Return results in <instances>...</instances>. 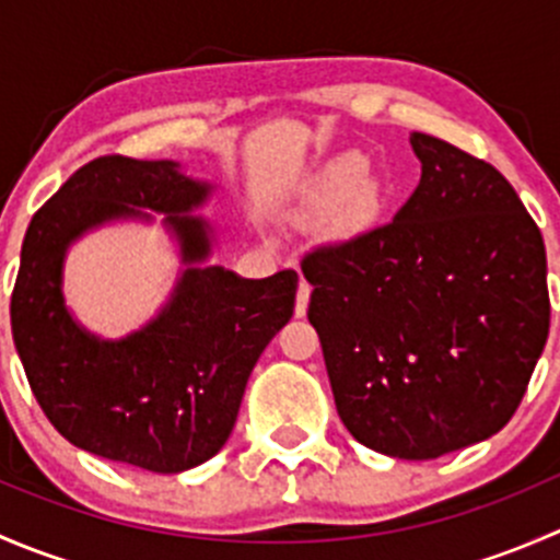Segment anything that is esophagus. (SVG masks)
I'll use <instances>...</instances> for the list:
<instances>
[{
    "instance_id": "1",
    "label": "esophagus",
    "mask_w": 560,
    "mask_h": 560,
    "mask_svg": "<svg viewBox=\"0 0 560 560\" xmlns=\"http://www.w3.org/2000/svg\"><path fill=\"white\" fill-rule=\"evenodd\" d=\"M308 298H312V284H308L306 279H301V284H298V298H295V314L298 316L306 314Z\"/></svg>"
}]
</instances>
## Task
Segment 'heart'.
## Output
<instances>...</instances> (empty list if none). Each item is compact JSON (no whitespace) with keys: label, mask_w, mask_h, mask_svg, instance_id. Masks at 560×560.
Returning a JSON list of instances; mask_svg holds the SVG:
<instances>
[{"label":"heart","mask_w":560,"mask_h":560,"mask_svg":"<svg viewBox=\"0 0 560 560\" xmlns=\"http://www.w3.org/2000/svg\"><path fill=\"white\" fill-rule=\"evenodd\" d=\"M365 175V160L360 156H343V160H336L325 173H322L319 191L325 200H336V197L347 195L352 186H358ZM365 202L380 200V189L376 186H365L363 189Z\"/></svg>","instance_id":"obj_1"}]
</instances>
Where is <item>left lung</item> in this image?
<instances>
[{
  "label": "left lung",
  "instance_id": "obj_1",
  "mask_svg": "<svg viewBox=\"0 0 560 560\" xmlns=\"http://www.w3.org/2000/svg\"><path fill=\"white\" fill-rule=\"evenodd\" d=\"M393 222L303 257L336 409L365 447L431 460L499 433L550 330L539 228L493 165L411 132Z\"/></svg>",
  "mask_w": 560,
  "mask_h": 560
}]
</instances>
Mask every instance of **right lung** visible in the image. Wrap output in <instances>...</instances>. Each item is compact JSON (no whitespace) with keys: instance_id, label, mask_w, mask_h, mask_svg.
Segmentation results:
<instances>
[{"instance_id":"right-lung-1","label":"right lung","mask_w":560,"mask_h":560,"mask_svg":"<svg viewBox=\"0 0 560 560\" xmlns=\"http://www.w3.org/2000/svg\"><path fill=\"white\" fill-rule=\"evenodd\" d=\"M208 195L211 184L191 180L178 162L113 154L72 173L32 217L10 298L13 341L39 409L86 453L156 474L206 463L233 433L254 363L290 322L295 270L241 279L222 265H200L211 254V228L186 211ZM138 207L168 213L190 268L156 320L103 342L66 312L60 265L86 229L148 218Z\"/></svg>"}]
</instances>
